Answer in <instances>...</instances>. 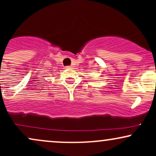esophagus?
<instances>
[{"label":"esophagus","mask_w":156,"mask_h":156,"mask_svg":"<svg viewBox=\"0 0 156 156\" xmlns=\"http://www.w3.org/2000/svg\"><path fill=\"white\" fill-rule=\"evenodd\" d=\"M72 67V66H67V67H66V68H71Z\"/></svg>","instance_id":"esophagus-1"}]
</instances>
